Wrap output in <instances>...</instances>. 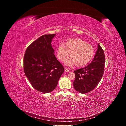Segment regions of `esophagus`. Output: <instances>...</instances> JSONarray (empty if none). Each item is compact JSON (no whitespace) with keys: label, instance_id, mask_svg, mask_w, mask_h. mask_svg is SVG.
<instances>
[{"label":"esophagus","instance_id":"obj_1","mask_svg":"<svg viewBox=\"0 0 126 126\" xmlns=\"http://www.w3.org/2000/svg\"><path fill=\"white\" fill-rule=\"evenodd\" d=\"M69 69H68V68H65V71L66 72H69Z\"/></svg>","mask_w":126,"mask_h":126}]
</instances>
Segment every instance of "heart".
Instances as JSON below:
<instances>
[{"label": "heart", "mask_w": 126, "mask_h": 126, "mask_svg": "<svg viewBox=\"0 0 126 126\" xmlns=\"http://www.w3.org/2000/svg\"><path fill=\"white\" fill-rule=\"evenodd\" d=\"M64 63L68 66L76 64L78 66L87 64L90 61L94 54L93 46L80 38H71L64 44L60 43L57 48V56L60 61H63L69 55Z\"/></svg>", "instance_id": "b5f03b06"}]
</instances>
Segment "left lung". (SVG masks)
I'll return each mask as SVG.
<instances>
[{
	"instance_id": "1",
	"label": "left lung",
	"mask_w": 126,
	"mask_h": 126,
	"mask_svg": "<svg viewBox=\"0 0 126 126\" xmlns=\"http://www.w3.org/2000/svg\"><path fill=\"white\" fill-rule=\"evenodd\" d=\"M105 58L104 51L98 44L92 62L83 68L74 71L75 79L73 86L77 91L85 94L91 91L98 85L104 74Z\"/></svg>"
}]
</instances>
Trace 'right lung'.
Segmentation results:
<instances>
[{
    "label": "right lung",
    "mask_w": 126,
    "mask_h": 126,
    "mask_svg": "<svg viewBox=\"0 0 126 126\" xmlns=\"http://www.w3.org/2000/svg\"><path fill=\"white\" fill-rule=\"evenodd\" d=\"M56 34L41 36L27 48L24 71L32 86L42 93L55 89L64 68L54 54L51 41Z\"/></svg>",
    "instance_id": "add662e5"
}]
</instances>
